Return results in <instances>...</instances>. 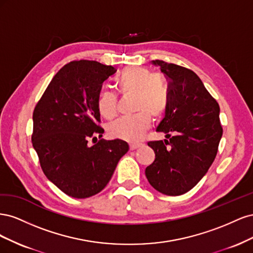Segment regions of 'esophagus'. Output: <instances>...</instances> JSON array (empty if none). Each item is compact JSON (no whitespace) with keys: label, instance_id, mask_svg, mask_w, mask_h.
<instances>
[{"label":"esophagus","instance_id":"esophagus-1","mask_svg":"<svg viewBox=\"0 0 253 253\" xmlns=\"http://www.w3.org/2000/svg\"><path fill=\"white\" fill-rule=\"evenodd\" d=\"M141 145H142L141 143H131V144H129V149H131V150H136V149L140 148Z\"/></svg>","mask_w":253,"mask_h":253}]
</instances>
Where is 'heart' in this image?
Listing matches in <instances>:
<instances>
[{
    "mask_svg": "<svg viewBox=\"0 0 253 253\" xmlns=\"http://www.w3.org/2000/svg\"><path fill=\"white\" fill-rule=\"evenodd\" d=\"M115 84L124 96H134V111L132 117L121 118L108 127L113 138L136 141L145 133L151 125L152 117L158 118L166 112L169 104V87L164 76L151 73L145 67H127L116 78ZM99 114L108 120L116 117L118 99L111 91H102L97 99Z\"/></svg>",
    "mask_w": 253,
    "mask_h": 253,
    "instance_id": "b5f03b06",
    "label": "heart"
}]
</instances>
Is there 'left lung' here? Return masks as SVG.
<instances>
[{
  "label": "left lung",
  "mask_w": 253,
  "mask_h": 253,
  "mask_svg": "<svg viewBox=\"0 0 253 253\" xmlns=\"http://www.w3.org/2000/svg\"><path fill=\"white\" fill-rule=\"evenodd\" d=\"M152 63L169 81V104L156 128L169 140L148 142L155 160L147 167L145 176L158 192L181 195L197 185L215 159L223 135L219 106L189 68L163 60Z\"/></svg>",
  "instance_id": "obj_1"
}]
</instances>
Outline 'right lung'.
<instances>
[{"label":"right lung","instance_id":"add662e5","mask_svg":"<svg viewBox=\"0 0 253 253\" xmlns=\"http://www.w3.org/2000/svg\"><path fill=\"white\" fill-rule=\"evenodd\" d=\"M115 73L112 65L97 61H72L55 75L35 108L33 147L45 176L68 196L100 192L128 151L121 139L87 143L104 132L98 125L97 99Z\"/></svg>","mask_w":253,"mask_h":253}]
</instances>
